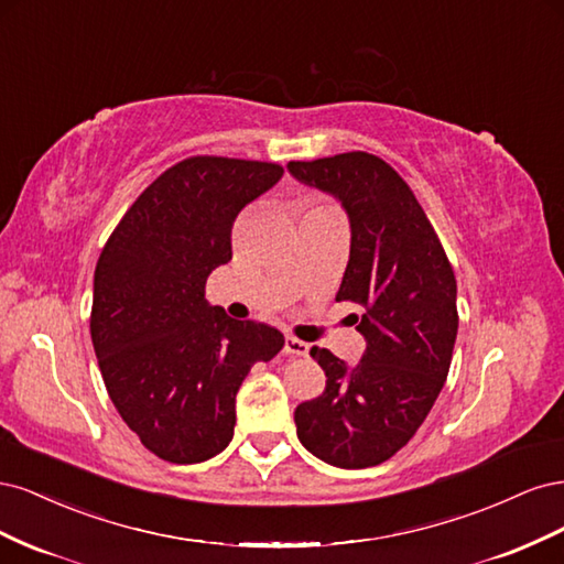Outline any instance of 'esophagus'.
Masks as SVG:
<instances>
[{
    "instance_id": "34e87169",
    "label": "esophagus",
    "mask_w": 564,
    "mask_h": 564,
    "mask_svg": "<svg viewBox=\"0 0 564 564\" xmlns=\"http://www.w3.org/2000/svg\"><path fill=\"white\" fill-rule=\"evenodd\" d=\"M284 352L296 355V357H308L311 355V344H305V340H299L294 336H286L284 338Z\"/></svg>"
}]
</instances>
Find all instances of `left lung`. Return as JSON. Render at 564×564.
Returning a JSON list of instances; mask_svg holds the SVG:
<instances>
[{
  "label": "left lung",
  "mask_w": 564,
  "mask_h": 564,
  "mask_svg": "<svg viewBox=\"0 0 564 564\" xmlns=\"http://www.w3.org/2000/svg\"><path fill=\"white\" fill-rule=\"evenodd\" d=\"M286 169L348 214L350 259L336 301L362 305L355 322L367 340L352 367L311 350L327 386L296 406V435L329 466H379L414 437L447 381L458 329L454 270L414 193L381 158L344 152Z\"/></svg>",
  "instance_id": "left-lung-1"
}]
</instances>
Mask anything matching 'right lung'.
Returning <instances> with one entry per match:
<instances>
[{"label":"right lung","instance_id":"obj_1","mask_svg":"<svg viewBox=\"0 0 564 564\" xmlns=\"http://www.w3.org/2000/svg\"><path fill=\"white\" fill-rule=\"evenodd\" d=\"M284 174L280 164L191 158L152 181L119 220L94 272L91 340L108 395L143 447L199 464L235 433V398L284 336L209 305L232 259V224Z\"/></svg>","mask_w":564,"mask_h":564}]
</instances>
